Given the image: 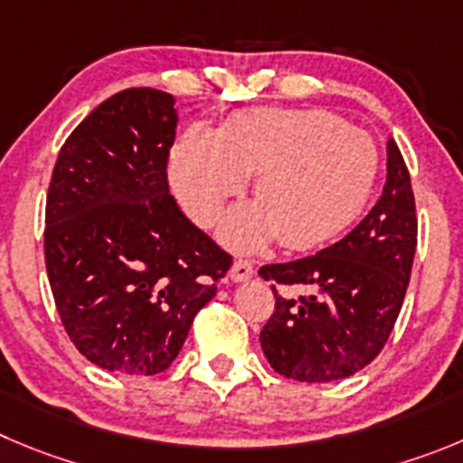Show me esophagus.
<instances>
[{
    "instance_id": "34e87169",
    "label": "esophagus",
    "mask_w": 463,
    "mask_h": 463,
    "mask_svg": "<svg viewBox=\"0 0 463 463\" xmlns=\"http://www.w3.org/2000/svg\"><path fill=\"white\" fill-rule=\"evenodd\" d=\"M253 276V265L249 260H235L231 267V279L235 283H241V280H249Z\"/></svg>"
}]
</instances>
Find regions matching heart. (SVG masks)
Returning a JSON list of instances; mask_svg holds the SVG:
<instances>
[{"label":"heart","instance_id":"obj_1","mask_svg":"<svg viewBox=\"0 0 463 463\" xmlns=\"http://www.w3.org/2000/svg\"><path fill=\"white\" fill-rule=\"evenodd\" d=\"M377 171L368 134L322 109L237 111L217 134L189 128L171 157L173 192L198 226L217 222L244 175H256L258 205L232 212L223 226L240 251L274 237L292 251L326 244L356 222Z\"/></svg>","mask_w":463,"mask_h":463}]
</instances>
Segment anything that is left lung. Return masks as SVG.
<instances>
[{
	"label": "left lung",
	"mask_w": 463,
	"mask_h": 463,
	"mask_svg": "<svg viewBox=\"0 0 463 463\" xmlns=\"http://www.w3.org/2000/svg\"><path fill=\"white\" fill-rule=\"evenodd\" d=\"M386 184L377 205L349 235L319 253L260 267L274 313L260 331L279 374L308 383L352 377L377 358L411 279L418 244L416 201L400 148L386 144Z\"/></svg>",
	"instance_id": "left-lung-1"
}]
</instances>
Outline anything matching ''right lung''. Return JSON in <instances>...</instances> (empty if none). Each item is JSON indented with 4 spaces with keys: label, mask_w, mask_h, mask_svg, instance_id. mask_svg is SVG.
Returning a JSON list of instances; mask_svg holds the SVG:
<instances>
[{
    "label": "right lung",
    "mask_w": 463,
    "mask_h": 463,
    "mask_svg": "<svg viewBox=\"0 0 463 463\" xmlns=\"http://www.w3.org/2000/svg\"><path fill=\"white\" fill-rule=\"evenodd\" d=\"M171 93L125 89L66 139L45 205V267L63 329L98 368L164 373L232 258L168 194Z\"/></svg>",
    "instance_id": "1"
}]
</instances>
